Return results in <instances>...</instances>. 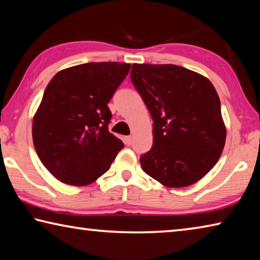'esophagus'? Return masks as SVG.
Returning a JSON list of instances; mask_svg holds the SVG:
<instances>
[{
  "label": "esophagus",
  "instance_id": "1",
  "mask_svg": "<svg viewBox=\"0 0 260 260\" xmlns=\"http://www.w3.org/2000/svg\"><path fill=\"white\" fill-rule=\"evenodd\" d=\"M132 142H133V138H132V136H126L125 143L127 144V146H131Z\"/></svg>",
  "mask_w": 260,
  "mask_h": 260
}]
</instances>
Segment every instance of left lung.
<instances>
[{
	"mask_svg": "<svg viewBox=\"0 0 260 260\" xmlns=\"http://www.w3.org/2000/svg\"><path fill=\"white\" fill-rule=\"evenodd\" d=\"M131 80L153 121V144L142 170L171 188L209 173L225 147L219 96L208 78L173 64H133Z\"/></svg>",
	"mask_w": 260,
	"mask_h": 260,
	"instance_id": "1",
	"label": "left lung"
}]
</instances>
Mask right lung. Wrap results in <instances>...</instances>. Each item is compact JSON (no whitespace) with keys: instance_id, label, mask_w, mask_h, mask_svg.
<instances>
[{"instance_id":"obj_1","label":"right lung","mask_w":260,"mask_h":260,"mask_svg":"<svg viewBox=\"0 0 260 260\" xmlns=\"http://www.w3.org/2000/svg\"><path fill=\"white\" fill-rule=\"evenodd\" d=\"M131 64L86 63L51 79L33 118L35 151L60 182L87 186L110 169L122 141L108 129L109 101Z\"/></svg>"}]
</instances>
